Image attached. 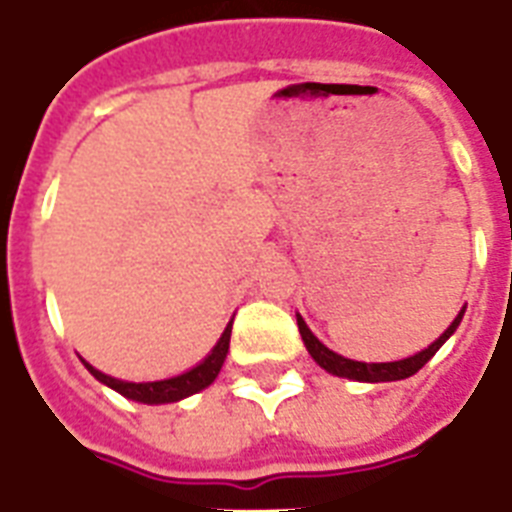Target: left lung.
Masks as SVG:
<instances>
[{"instance_id":"8db88e82","label":"left lung","mask_w":512,"mask_h":512,"mask_svg":"<svg viewBox=\"0 0 512 512\" xmlns=\"http://www.w3.org/2000/svg\"><path fill=\"white\" fill-rule=\"evenodd\" d=\"M462 316H465V308L457 313V319L449 324L444 335L438 337L433 345H428L420 353H414L409 358H401V361H388V364H364V361H353V358H345L335 350H329L324 342H319V337L313 335L308 324L303 321V316H297V327H300V335H303L305 348L313 356V361L321 366V369H327L329 374H337V377H348V380H358V382H393V380H406V377H412L422 369V366L428 364L430 358L436 356V350L444 345L449 337L454 335V329L460 327Z\"/></svg>"}]
</instances>
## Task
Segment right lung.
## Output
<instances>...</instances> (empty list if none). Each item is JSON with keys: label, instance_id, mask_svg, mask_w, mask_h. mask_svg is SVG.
<instances>
[{"label": "right lung", "instance_id": "1", "mask_svg": "<svg viewBox=\"0 0 512 512\" xmlns=\"http://www.w3.org/2000/svg\"><path fill=\"white\" fill-rule=\"evenodd\" d=\"M231 327L233 321L225 327L223 337L217 340V345L212 348L204 361L199 366H193L185 374H177L170 380H156V382H127L116 380V377H108V374L98 372L95 366L84 364L90 369V374L95 380H100L108 388H114L116 393H122L124 398H132V401H140V404H172V401H180V398H188L193 393H199L207 385L215 382V377L223 369V361L228 356V345H231Z\"/></svg>", "mask_w": 512, "mask_h": 512}]
</instances>
